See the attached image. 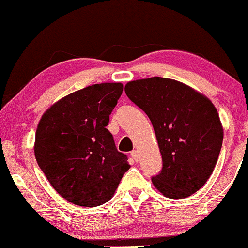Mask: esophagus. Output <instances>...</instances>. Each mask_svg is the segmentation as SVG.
<instances>
[{"label": "esophagus", "instance_id": "obj_1", "mask_svg": "<svg viewBox=\"0 0 248 248\" xmlns=\"http://www.w3.org/2000/svg\"><path fill=\"white\" fill-rule=\"evenodd\" d=\"M131 156H132V158H133V160H135V161H138V156H139L138 151L133 150L132 152H131Z\"/></svg>", "mask_w": 248, "mask_h": 248}]
</instances>
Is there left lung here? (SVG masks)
I'll return each mask as SVG.
<instances>
[{"label":"left lung","mask_w":248,"mask_h":248,"mask_svg":"<svg viewBox=\"0 0 248 248\" xmlns=\"http://www.w3.org/2000/svg\"><path fill=\"white\" fill-rule=\"evenodd\" d=\"M125 93L150 118L162 158L152 183L165 197L187 199L210 177L223 144V125L214 103L173 78L130 81Z\"/></svg>","instance_id":"1"}]
</instances>
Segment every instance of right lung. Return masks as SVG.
Masks as SVG:
<instances>
[{
  "label": "right lung",
  "mask_w": 248,
  "mask_h": 248,
  "mask_svg": "<svg viewBox=\"0 0 248 248\" xmlns=\"http://www.w3.org/2000/svg\"><path fill=\"white\" fill-rule=\"evenodd\" d=\"M123 92L121 82L88 86L60 98L43 113L36 131L37 164L61 197L80 206L111 200L129 170L107 129Z\"/></svg>",
  "instance_id": "obj_1"
}]
</instances>
